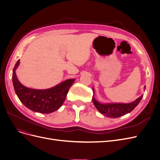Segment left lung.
I'll list each match as a JSON object with an SVG mask.
<instances>
[{
  "label": "left lung",
  "mask_w": 160,
  "mask_h": 160,
  "mask_svg": "<svg viewBox=\"0 0 160 160\" xmlns=\"http://www.w3.org/2000/svg\"><path fill=\"white\" fill-rule=\"evenodd\" d=\"M146 86L144 89H145ZM93 89V95L92 97V101L96 108L99 112L105 116L110 118H118L126 114L131 112L140 102L142 98L143 95L140 96L135 101L129 103H122V102H108V103H101L97 101L94 97V89Z\"/></svg>",
  "instance_id": "left-lung-1"
}]
</instances>
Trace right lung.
Returning a JSON list of instances; mask_svg holds the SVG:
<instances>
[{"instance_id":"add662e5","label":"right lung","mask_w":160,"mask_h":160,"mask_svg":"<svg viewBox=\"0 0 160 160\" xmlns=\"http://www.w3.org/2000/svg\"><path fill=\"white\" fill-rule=\"evenodd\" d=\"M17 61L12 72V82L16 93L23 105L34 112L43 114L52 113L63 105L69 88L75 79H68L54 87L46 89L27 88L21 84L16 74L19 65Z\"/></svg>"}]
</instances>
